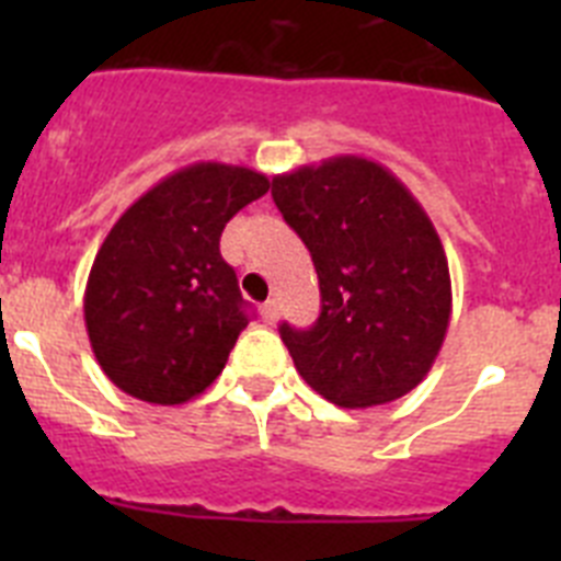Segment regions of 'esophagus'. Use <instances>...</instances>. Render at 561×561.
<instances>
[{"instance_id":"34e87169","label":"esophagus","mask_w":561,"mask_h":561,"mask_svg":"<svg viewBox=\"0 0 561 561\" xmlns=\"http://www.w3.org/2000/svg\"><path fill=\"white\" fill-rule=\"evenodd\" d=\"M261 317H264L266 323H275V320H277V300H266V304L261 306Z\"/></svg>"}]
</instances>
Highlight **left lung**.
<instances>
[{
    "instance_id": "obj_1",
    "label": "left lung",
    "mask_w": 561,
    "mask_h": 561,
    "mask_svg": "<svg viewBox=\"0 0 561 561\" xmlns=\"http://www.w3.org/2000/svg\"><path fill=\"white\" fill-rule=\"evenodd\" d=\"M272 199L304 238L323 309L280 325L297 374L336 408L401 399L433 368L453 314L447 252L408 185L365 157L277 173Z\"/></svg>"
}]
</instances>
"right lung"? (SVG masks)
I'll list each match as a JSON object with an SVG mask.
<instances>
[{
	"instance_id": "right-lung-1",
	"label": "right lung",
	"mask_w": 561,
	"mask_h": 561,
	"mask_svg": "<svg viewBox=\"0 0 561 561\" xmlns=\"http://www.w3.org/2000/svg\"><path fill=\"white\" fill-rule=\"evenodd\" d=\"M266 191L252 168L193 162L114 221L89 270L83 320L98 365L123 393L185 404L225 370L247 304L219 238Z\"/></svg>"
}]
</instances>
